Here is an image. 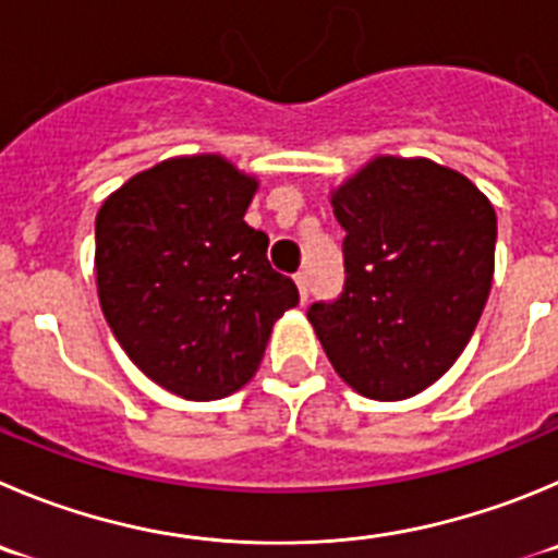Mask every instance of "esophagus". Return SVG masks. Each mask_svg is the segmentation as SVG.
<instances>
[{
    "instance_id": "1",
    "label": "esophagus",
    "mask_w": 558,
    "mask_h": 558,
    "mask_svg": "<svg viewBox=\"0 0 558 558\" xmlns=\"http://www.w3.org/2000/svg\"><path fill=\"white\" fill-rule=\"evenodd\" d=\"M294 283H296V289H300V300H303V303H308V294H311L308 275H305V272H296V275H294Z\"/></svg>"
}]
</instances>
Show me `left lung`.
Instances as JSON below:
<instances>
[{
	"label": "left lung",
	"mask_w": 558,
	"mask_h": 558,
	"mask_svg": "<svg viewBox=\"0 0 558 558\" xmlns=\"http://www.w3.org/2000/svg\"><path fill=\"white\" fill-rule=\"evenodd\" d=\"M347 231V286L308 322L338 377L402 402L444 377L471 341L496 272V208L424 156H374L330 192Z\"/></svg>",
	"instance_id": "1"
}]
</instances>
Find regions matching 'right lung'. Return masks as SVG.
I'll return each mask as SVG.
<instances>
[{"label":"right lung","mask_w":558,"mask_h":558,"mask_svg":"<svg viewBox=\"0 0 558 558\" xmlns=\"http://www.w3.org/2000/svg\"><path fill=\"white\" fill-rule=\"evenodd\" d=\"M258 179L220 154L165 159L96 215V286L129 361L186 402L236 393L262 366L272 325L300 303L244 222Z\"/></svg>","instance_id":"right-lung-1"}]
</instances>
